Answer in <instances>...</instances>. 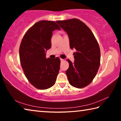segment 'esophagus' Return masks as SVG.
<instances>
[{"label":"esophagus","mask_w":121,"mask_h":121,"mask_svg":"<svg viewBox=\"0 0 121 121\" xmlns=\"http://www.w3.org/2000/svg\"><path fill=\"white\" fill-rule=\"evenodd\" d=\"M60 61H63V59L60 58Z\"/></svg>","instance_id":"34e87169"}]
</instances>
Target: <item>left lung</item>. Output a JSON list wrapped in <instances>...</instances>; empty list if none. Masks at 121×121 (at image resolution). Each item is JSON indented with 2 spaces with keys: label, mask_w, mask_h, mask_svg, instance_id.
<instances>
[{
  "label": "left lung",
  "mask_w": 121,
  "mask_h": 121,
  "mask_svg": "<svg viewBox=\"0 0 121 121\" xmlns=\"http://www.w3.org/2000/svg\"><path fill=\"white\" fill-rule=\"evenodd\" d=\"M56 22L68 35L70 48L76 50L73 54L75 62L67 60L69 66L65 73L69 83L76 88L86 86L99 68V44L91 30L81 20L72 19Z\"/></svg>",
  "instance_id": "1"
}]
</instances>
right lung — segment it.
<instances>
[{"label": "right lung", "mask_w": 121, "mask_h": 121, "mask_svg": "<svg viewBox=\"0 0 121 121\" xmlns=\"http://www.w3.org/2000/svg\"><path fill=\"white\" fill-rule=\"evenodd\" d=\"M61 30L56 22L40 21L24 35L19 50L20 60L26 78L37 89L45 90L56 83L60 70V60L46 58L51 48L53 31Z\"/></svg>", "instance_id": "obj_1"}]
</instances>
